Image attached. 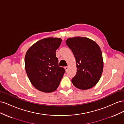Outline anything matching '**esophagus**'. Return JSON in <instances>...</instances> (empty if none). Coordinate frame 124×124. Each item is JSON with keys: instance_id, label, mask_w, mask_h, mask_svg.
Returning <instances> with one entry per match:
<instances>
[{"instance_id": "obj_1", "label": "esophagus", "mask_w": 124, "mask_h": 124, "mask_svg": "<svg viewBox=\"0 0 124 124\" xmlns=\"http://www.w3.org/2000/svg\"><path fill=\"white\" fill-rule=\"evenodd\" d=\"M65 68V70H66V71H67V70H68V67H67V66H66V67H65V68Z\"/></svg>"}]
</instances>
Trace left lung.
<instances>
[{
	"label": "left lung",
	"instance_id": "left-lung-1",
	"mask_svg": "<svg viewBox=\"0 0 124 124\" xmlns=\"http://www.w3.org/2000/svg\"><path fill=\"white\" fill-rule=\"evenodd\" d=\"M66 43L76 58L77 72L72 78L73 85L85 90L98 83L102 73L103 62L100 48L95 41L84 37H73Z\"/></svg>",
	"mask_w": 124,
	"mask_h": 124
}]
</instances>
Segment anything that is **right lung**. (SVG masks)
Masks as SVG:
<instances>
[{"label": "right lung", "instance_id": "add662e5", "mask_svg": "<svg viewBox=\"0 0 124 124\" xmlns=\"http://www.w3.org/2000/svg\"><path fill=\"white\" fill-rule=\"evenodd\" d=\"M62 41L58 38H44L37 41L26 52V73L32 85L41 92L55 91L65 73V69L58 66L56 56Z\"/></svg>", "mask_w": 124, "mask_h": 124}]
</instances>
